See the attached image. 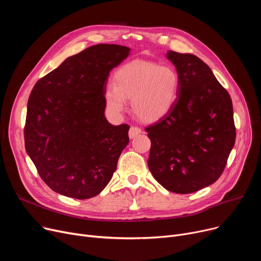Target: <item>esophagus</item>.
<instances>
[{
	"mask_svg": "<svg viewBox=\"0 0 261 261\" xmlns=\"http://www.w3.org/2000/svg\"><path fill=\"white\" fill-rule=\"evenodd\" d=\"M141 133H142L141 128L136 127V126H132V127L130 128V130H129V138H130V139H133V138H135V136H138V135L141 134Z\"/></svg>",
	"mask_w": 261,
	"mask_h": 261,
	"instance_id": "obj_1",
	"label": "esophagus"
}]
</instances>
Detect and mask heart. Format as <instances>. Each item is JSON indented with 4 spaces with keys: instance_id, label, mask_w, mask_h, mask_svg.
<instances>
[{
    "instance_id": "obj_1",
    "label": "heart",
    "mask_w": 261,
    "mask_h": 261,
    "mask_svg": "<svg viewBox=\"0 0 261 261\" xmlns=\"http://www.w3.org/2000/svg\"><path fill=\"white\" fill-rule=\"evenodd\" d=\"M180 86V76L174 67L133 60L117 68L113 85L105 90V101L110 111L120 114L127 108L126 99H131L134 114L151 122L165 117L173 109Z\"/></svg>"
}]
</instances>
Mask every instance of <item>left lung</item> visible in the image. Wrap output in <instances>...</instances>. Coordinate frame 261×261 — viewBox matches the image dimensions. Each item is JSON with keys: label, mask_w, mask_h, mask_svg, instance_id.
I'll list each match as a JSON object with an SVG mask.
<instances>
[{"label": "left lung", "mask_w": 261, "mask_h": 261, "mask_svg": "<svg viewBox=\"0 0 261 261\" xmlns=\"http://www.w3.org/2000/svg\"><path fill=\"white\" fill-rule=\"evenodd\" d=\"M179 73V98L171 111L145 128L151 141L148 167L175 194H191L215 183L235 145L236 127L228 92L210 66L191 54L168 50Z\"/></svg>", "instance_id": "8db88e82"}]
</instances>
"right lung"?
Segmentation results:
<instances>
[{
	"label": "right lung",
	"mask_w": 261,
	"mask_h": 261,
	"mask_svg": "<svg viewBox=\"0 0 261 261\" xmlns=\"http://www.w3.org/2000/svg\"><path fill=\"white\" fill-rule=\"evenodd\" d=\"M130 48L96 44L68 57L40 78L30 95L24 127L25 149L43 182L74 198L97 196L129 143V125L105 117L110 71Z\"/></svg>",
	"instance_id": "1"
}]
</instances>
